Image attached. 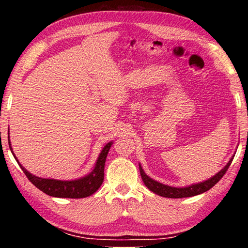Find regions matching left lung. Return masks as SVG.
I'll use <instances>...</instances> for the list:
<instances>
[{
    "instance_id": "8db88e82",
    "label": "left lung",
    "mask_w": 248,
    "mask_h": 248,
    "mask_svg": "<svg viewBox=\"0 0 248 248\" xmlns=\"http://www.w3.org/2000/svg\"><path fill=\"white\" fill-rule=\"evenodd\" d=\"M233 157L234 155L231 157V159L228 162V164H226L223 169L219 171V173L216 174L215 176H212L211 178L204 180V182H201L199 184H194V185H190V186L182 187V188L167 186V185L158 183L156 180L149 177V176L144 173L143 169L141 167V164H139V169H140V174L144 185L151 191H153L154 194L165 197V198H186V197H192V196L202 194V192L208 191L210 188L215 186V185L219 182L222 177H223L224 174L226 173V170H229L231 163L233 161Z\"/></svg>"
}]
</instances>
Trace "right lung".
Returning <instances> with one entry per match:
<instances>
[{
	"mask_svg": "<svg viewBox=\"0 0 248 248\" xmlns=\"http://www.w3.org/2000/svg\"><path fill=\"white\" fill-rule=\"evenodd\" d=\"M10 138V137H8ZM112 142L110 141L109 143L104 146L102 152H100L99 156L96 161V164L94 170L91 171L89 175L84 176L82 178L74 179V180H58V179H51V178H41L37 177V176L32 175L29 171L19 164L17 157L12 150L11 141L8 139V145H10L11 152L13 153L14 157L23 170L25 175L27 178L31 180L32 185L38 188L45 194H47L51 197H57V198H85L93 195L94 192L98 190V188L102 186L104 182V169H105V162H106V157L108 154V151L110 149Z\"/></svg>",
	"mask_w": 248,
	"mask_h": 248,
	"instance_id": "1",
	"label": "right lung"
}]
</instances>
